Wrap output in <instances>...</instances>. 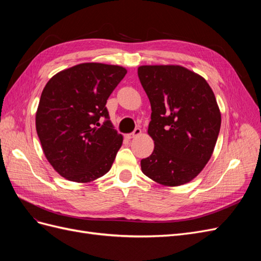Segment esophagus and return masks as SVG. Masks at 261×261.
<instances>
[{
    "label": "esophagus",
    "instance_id": "esophagus-1",
    "mask_svg": "<svg viewBox=\"0 0 261 261\" xmlns=\"http://www.w3.org/2000/svg\"><path fill=\"white\" fill-rule=\"evenodd\" d=\"M140 133H141V129H140L139 127H136L135 129H134V132H133V133H130V134H127V135H126V137H127L128 139L135 138V137H137L138 135H140Z\"/></svg>",
    "mask_w": 261,
    "mask_h": 261
}]
</instances>
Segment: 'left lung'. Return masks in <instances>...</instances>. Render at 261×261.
<instances>
[{
  "label": "left lung",
  "mask_w": 261,
  "mask_h": 261,
  "mask_svg": "<svg viewBox=\"0 0 261 261\" xmlns=\"http://www.w3.org/2000/svg\"><path fill=\"white\" fill-rule=\"evenodd\" d=\"M138 77L151 105L148 134L154 141L141 171L165 186L188 183L209 161L219 136L215 93L201 76L178 65L140 66Z\"/></svg>",
  "instance_id": "left-lung-1"
}]
</instances>
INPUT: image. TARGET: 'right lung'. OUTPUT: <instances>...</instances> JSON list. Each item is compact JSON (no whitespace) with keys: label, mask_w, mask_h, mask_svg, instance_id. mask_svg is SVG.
I'll return each mask as SVG.
<instances>
[{"label":"right lung","mask_w":261,"mask_h":261,"mask_svg":"<svg viewBox=\"0 0 261 261\" xmlns=\"http://www.w3.org/2000/svg\"><path fill=\"white\" fill-rule=\"evenodd\" d=\"M126 73L117 65L83 63L62 70L45 85L36 128L46 159L63 177L87 183L111 169L123 137L114 129L106 105Z\"/></svg>","instance_id":"1"}]
</instances>
